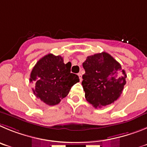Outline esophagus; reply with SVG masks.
Wrapping results in <instances>:
<instances>
[{"label": "esophagus", "instance_id": "1", "mask_svg": "<svg viewBox=\"0 0 147 147\" xmlns=\"http://www.w3.org/2000/svg\"><path fill=\"white\" fill-rule=\"evenodd\" d=\"M78 75L80 81H82V75H81V73H78Z\"/></svg>", "mask_w": 147, "mask_h": 147}]
</instances>
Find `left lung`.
<instances>
[{
	"label": "left lung",
	"instance_id": "left-lung-1",
	"mask_svg": "<svg viewBox=\"0 0 147 147\" xmlns=\"http://www.w3.org/2000/svg\"><path fill=\"white\" fill-rule=\"evenodd\" d=\"M82 85L87 101L94 108L117 100L126 84V72L121 64L105 52L90 55L83 63Z\"/></svg>",
	"mask_w": 147,
	"mask_h": 147
}]
</instances>
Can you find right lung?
I'll list each match as a JSON object with an SVG mask.
<instances>
[{"label":"right lung","instance_id":"obj_1","mask_svg":"<svg viewBox=\"0 0 147 147\" xmlns=\"http://www.w3.org/2000/svg\"><path fill=\"white\" fill-rule=\"evenodd\" d=\"M71 66L70 62L64 64L61 55L51 53L39 59L30 75L34 95L48 105L59 104L71 87L80 81L78 75L71 73Z\"/></svg>","mask_w":147,"mask_h":147}]
</instances>
